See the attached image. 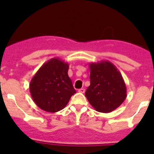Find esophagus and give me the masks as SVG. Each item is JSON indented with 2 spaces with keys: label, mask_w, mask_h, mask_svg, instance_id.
<instances>
[{
  "label": "esophagus",
  "mask_w": 154,
  "mask_h": 154,
  "mask_svg": "<svg viewBox=\"0 0 154 154\" xmlns=\"http://www.w3.org/2000/svg\"><path fill=\"white\" fill-rule=\"evenodd\" d=\"M78 91L80 93H84L85 91H86V90H85V88H80V89L78 90Z\"/></svg>",
  "instance_id": "1"
}]
</instances>
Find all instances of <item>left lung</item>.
Instances as JSON below:
<instances>
[{"mask_svg":"<svg viewBox=\"0 0 154 154\" xmlns=\"http://www.w3.org/2000/svg\"><path fill=\"white\" fill-rule=\"evenodd\" d=\"M90 86L85 95L96 111L107 113L120 106L127 97L122 74L112 63L103 60L91 63Z\"/></svg>","mask_w":154,"mask_h":154,"instance_id":"left-lung-1","label":"left lung"}]
</instances>
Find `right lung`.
Returning a JSON list of instances; mask_svg holds the SVG:
<instances>
[{
    "mask_svg": "<svg viewBox=\"0 0 154 154\" xmlns=\"http://www.w3.org/2000/svg\"><path fill=\"white\" fill-rule=\"evenodd\" d=\"M69 65L60 58L45 63L29 83V92L35 104L41 109L57 112L68 104L76 93L68 75Z\"/></svg>",
    "mask_w": 154,
    "mask_h": 154,
    "instance_id": "obj_1",
    "label": "right lung"
}]
</instances>
